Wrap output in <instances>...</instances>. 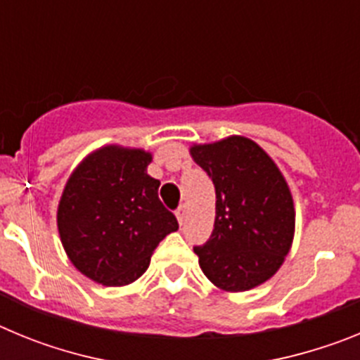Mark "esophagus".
Listing matches in <instances>:
<instances>
[{
    "instance_id": "obj_1",
    "label": "esophagus",
    "mask_w": 360,
    "mask_h": 360,
    "mask_svg": "<svg viewBox=\"0 0 360 360\" xmlns=\"http://www.w3.org/2000/svg\"><path fill=\"white\" fill-rule=\"evenodd\" d=\"M174 214H176L178 224L182 225V224H184V219L187 218V207H186V205H180V207L176 209V212H174Z\"/></svg>"
}]
</instances>
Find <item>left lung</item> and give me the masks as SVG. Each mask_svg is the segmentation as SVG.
I'll return each instance as SVG.
<instances>
[{"instance_id":"left-lung-1","label":"left lung","mask_w":360,"mask_h":360,"mask_svg":"<svg viewBox=\"0 0 360 360\" xmlns=\"http://www.w3.org/2000/svg\"><path fill=\"white\" fill-rule=\"evenodd\" d=\"M191 157L216 189L214 229L195 247L200 269L225 292H245L270 279L290 252L294 200L276 162L250 139L232 135L191 146Z\"/></svg>"}]
</instances>
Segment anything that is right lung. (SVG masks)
Returning a JSON list of instances; mask_svg holds the SVG:
<instances>
[{
  "label": "right lung",
  "instance_id": "1",
  "mask_svg": "<svg viewBox=\"0 0 360 360\" xmlns=\"http://www.w3.org/2000/svg\"><path fill=\"white\" fill-rule=\"evenodd\" d=\"M151 153L103 146L73 169L57 207L66 256L91 281L124 287L141 278L153 250L178 231L148 174Z\"/></svg>",
  "mask_w": 360,
  "mask_h": 360
}]
</instances>
